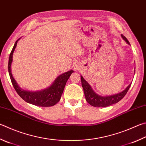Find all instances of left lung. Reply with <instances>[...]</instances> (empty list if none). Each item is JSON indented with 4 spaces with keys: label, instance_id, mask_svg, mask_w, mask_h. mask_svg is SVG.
I'll return each instance as SVG.
<instances>
[{
    "label": "left lung",
    "instance_id": "1",
    "mask_svg": "<svg viewBox=\"0 0 146 146\" xmlns=\"http://www.w3.org/2000/svg\"><path fill=\"white\" fill-rule=\"evenodd\" d=\"M121 37L127 43L129 44L128 40L126 39L125 36L121 34ZM81 82L86 101L90 105L95 107H106L113 104H115V103H117L124 97L131 84V83L124 91L119 92V93L111 95V96H102L97 94L92 90L91 86L88 84V82L84 80L82 76H81Z\"/></svg>",
    "mask_w": 146,
    "mask_h": 146
}]
</instances>
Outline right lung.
<instances>
[{
	"instance_id": "right-lung-1",
	"label": "right lung",
	"mask_w": 146,
	"mask_h": 146,
	"mask_svg": "<svg viewBox=\"0 0 146 146\" xmlns=\"http://www.w3.org/2000/svg\"><path fill=\"white\" fill-rule=\"evenodd\" d=\"M19 39H18L15 42L14 46L10 53L8 62L9 76L15 91L23 100L31 104L39 106V107H52L55 105L60 100V97L62 94L66 82L70 78L71 73H73V71L70 70L57 76L51 86L41 91H29L21 89L18 86L15 78L13 77L11 71V66L13 61V54Z\"/></svg>"
}]
</instances>
